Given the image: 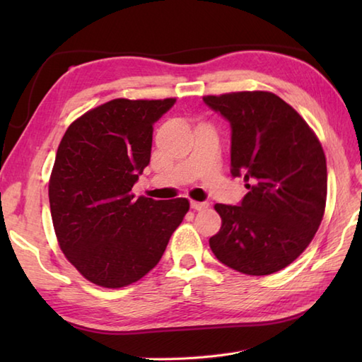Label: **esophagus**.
<instances>
[{
	"instance_id": "1",
	"label": "esophagus",
	"mask_w": 362,
	"mask_h": 362,
	"mask_svg": "<svg viewBox=\"0 0 362 362\" xmlns=\"http://www.w3.org/2000/svg\"><path fill=\"white\" fill-rule=\"evenodd\" d=\"M191 209L196 210V211H202L205 209H209V202H196V201H191Z\"/></svg>"
}]
</instances>
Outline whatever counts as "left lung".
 <instances>
[{
  "mask_svg": "<svg viewBox=\"0 0 362 362\" xmlns=\"http://www.w3.org/2000/svg\"><path fill=\"white\" fill-rule=\"evenodd\" d=\"M204 103L230 122V173L249 189L240 205H214L222 219L210 238L214 257L247 275L281 271L308 247L324 218V149L305 119L269 91Z\"/></svg>",
  "mask_w": 362,
  "mask_h": 362,
  "instance_id": "obj_1",
  "label": "left lung"
}]
</instances>
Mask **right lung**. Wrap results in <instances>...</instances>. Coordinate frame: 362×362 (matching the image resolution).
I'll return each instance as SVG.
<instances>
[{"instance_id":"1","label":"right lung","mask_w":362,"mask_h":362,"mask_svg":"<svg viewBox=\"0 0 362 362\" xmlns=\"http://www.w3.org/2000/svg\"><path fill=\"white\" fill-rule=\"evenodd\" d=\"M175 104L113 99L82 115L59 144L49 206L60 249L91 283L122 288L157 266L187 199L132 194L151 161L153 122Z\"/></svg>"}]
</instances>
